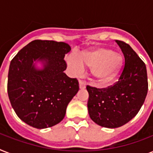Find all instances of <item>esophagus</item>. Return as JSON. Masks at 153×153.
<instances>
[{
	"label": "esophagus",
	"mask_w": 153,
	"mask_h": 153,
	"mask_svg": "<svg viewBox=\"0 0 153 153\" xmlns=\"http://www.w3.org/2000/svg\"><path fill=\"white\" fill-rule=\"evenodd\" d=\"M79 88L80 89H84L86 88V81H83V80H79Z\"/></svg>",
	"instance_id": "esophagus-1"
}]
</instances>
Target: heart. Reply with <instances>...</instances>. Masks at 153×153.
<instances>
[{
	"label": "heart",
	"instance_id": "obj_1",
	"mask_svg": "<svg viewBox=\"0 0 153 153\" xmlns=\"http://www.w3.org/2000/svg\"><path fill=\"white\" fill-rule=\"evenodd\" d=\"M68 62L73 68L82 69V65L91 67L94 76L98 82L105 83L117 75L123 63L122 55L104 48H97L79 54L78 58L71 55Z\"/></svg>",
	"mask_w": 153,
	"mask_h": 153
}]
</instances>
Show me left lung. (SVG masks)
<instances>
[{"mask_svg": "<svg viewBox=\"0 0 153 153\" xmlns=\"http://www.w3.org/2000/svg\"><path fill=\"white\" fill-rule=\"evenodd\" d=\"M125 57L118 81L105 88L86 86L90 117L105 128H117L137 114L148 93L145 63L126 42L115 39Z\"/></svg>", "mask_w": 153, "mask_h": 153, "instance_id": "8db88e82", "label": "left lung"}]
</instances>
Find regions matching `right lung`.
<instances>
[{"label": "right lung", "mask_w": 153, "mask_h": 153, "mask_svg": "<svg viewBox=\"0 0 153 153\" xmlns=\"http://www.w3.org/2000/svg\"><path fill=\"white\" fill-rule=\"evenodd\" d=\"M64 42L36 39L24 47L10 62L8 94L16 114L36 128L51 127L62 121L68 103L79 90L77 79L65 74ZM45 60L43 70L34 69L33 61Z\"/></svg>", "instance_id": "1"}]
</instances>
